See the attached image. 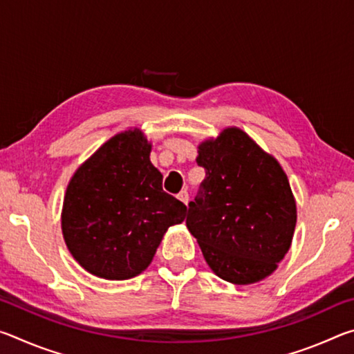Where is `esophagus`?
<instances>
[{"mask_svg":"<svg viewBox=\"0 0 354 354\" xmlns=\"http://www.w3.org/2000/svg\"><path fill=\"white\" fill-rule=\"evenodd\" d=\"M178 200L183 201L184 205H187V203H189V192H187V190H181V192H179V194H178Z\"/></svg>","mask_w":354,"mask_h":354,"instance_id":"esophagus-1","label":"esophagus"}]
</instances>
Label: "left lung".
<instances>
[{
	"label": "left lung",
	"mask_w": 354,
	"mask_h": 354,
	"mask_svg": "<svg viewBox=\"0 0 354 354\" xmlns=\"http://www.w3.org/2000/svg\"><path fill=\"white\" fill-rule=\"evenodd\" d=\"M196 164L206 178L185 225L209 267L234 284L268 277L289 251L297 223L284 170L237 128L203 142Z\"/></svg>",
	"instance_id": "obj_1"
}]
</instances>
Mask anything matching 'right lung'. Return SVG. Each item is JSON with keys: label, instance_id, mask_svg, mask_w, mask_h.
Listing matches in <instances>:
<instances>
[{"label": "right lung", "instance_id": "1", "mask_svg": "<svg viewBox=\"0 0 354 354\" xmlns=\"http://www.w3.org/2000/svg\"><path fill=\"white\" fill-rule=\"evenodd\" d=\"M139 129L107 140L67 187L62 232L75 259L95 277L129 279L149 266L164 232L185 218L184 203L162 189Z\"/></svg>", "mask_w": 354, "mask_h": 354}]
</instances>
